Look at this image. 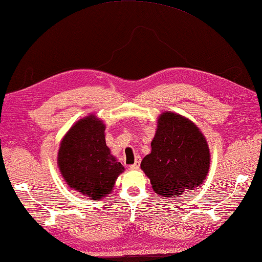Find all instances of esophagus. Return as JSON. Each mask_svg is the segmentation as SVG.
Returning <instances> with one entry per match:
<instances>
[{
    "mask_svg": "<svg viewBox=\"0 0 262 262\" xmlns=\"http://www.w3.org/2000/svg\"><path fill=\"white\" fill-rule=\"evenodd\" d=\"M140 157H137L136 158V162L133 165H131L130 166V169H132V170H136V169H138L139 167H140Z\"/></svg>",
    "mask_w": 262,
    "mask_h": 262,
    "instance_id": "34e87169",
    "label": "esophagus"
}]
</instances>
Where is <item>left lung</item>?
Segmentation results:
<instances>
[{
    "label": "left lung",
    "instance_id": "obj_1",
    "mask_svg": "<svg viewBox=\"0 0 262 262\" xmlns=\"http://www.w3.org/2000/svg\"><path fill=\"white\" fill-rule=\"evenodd\" d=\"M140 166L157 194L167 199L180 197L205 180L211 166L210 148L194 122L167 111L159 115L151 152Z\"/></svg>",
    "mask_w": 262,
    "mask_h": 262
}]
</instances>
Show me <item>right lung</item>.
<instances>
[{"mask_svg": "<svg viewBox=\"0 0 262 262\" xmlns=\"http://www.w3.org/2000/svg\"><path fill=\"white\" fill-rule=\"evenodd\" d=\"M57 165L72 189L98 201L106 197L124 167L105 142V124L90 114L78 120L60 141Z\"/></svg>", "mask_w": 262, "mask_h": 262, "instance_id": "add662e5", "label": "right lung"}]
</instances>
